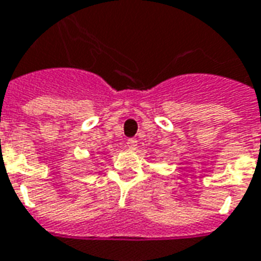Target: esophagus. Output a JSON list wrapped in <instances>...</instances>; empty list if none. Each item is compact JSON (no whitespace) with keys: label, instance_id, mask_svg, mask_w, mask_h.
<instances>
[{"label":"esophagus","instance_id":"1","mask_svg":"<svg viewBox=\"0 0 261 261\" xmlns=\"http://www.w3.org/2000/svg\"><path fill=\"white\" fill-rule=\"evenodd\" d=\"M137 146H138V141H137V139L135 138L127 139V147H128L130 150H135Z\"/></svg>","mask_w":261,"mask_h":261}]
</instances>
